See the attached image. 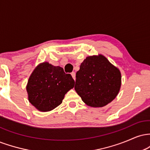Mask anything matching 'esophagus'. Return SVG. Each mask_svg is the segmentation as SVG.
I'll return each mask as SVG.
<instances>
[{
  "label": "esophagus",
  "instance_id": "esophagus-1",
  "mask_svg": "<svg viewBox=\"0 0 150 150\" xmlns=\"http://www.w3.org/2000/svg\"><path fill=\"white\" fill-rule=\"evenodd\" d=\"M71 75H72V77H73V78L74 79V80H75V72H73V73H71Z\"/></svg>",
  "mask_w": 150,
  "mask_h": 150
}]
</instances>
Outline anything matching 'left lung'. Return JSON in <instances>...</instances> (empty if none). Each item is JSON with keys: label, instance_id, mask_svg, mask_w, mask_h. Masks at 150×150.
<instances>
[{"label": "left lung", "instance_id": "1", "mask_svg": "<svg viewBox=\"0 0 150 150\" xmlns=\"http://www.w3.org/2000/svg\"><path fill=\"white\" fill-rule=\"evenodd\" d=\"M121 85L119 70L104 56H89L76 73L75 89L92 107H103L116 98Z\"/></svg>", "mask_w": 150, "mask_h": 150}]
</instances>
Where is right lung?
Instances as JSON below:
<instances>
[{
	"instance_id": "obj_1",
	"label": "right lung",
	"mask_w": 150,
	"mask_h": 150,
	"mask_svg": "<svg viewBox=\"0 0 150 150\" xmlns=\"http://www.w3.org/2000/svg\"><path fill=\"white\" fill-rule=\"evenodd\" d=\"M74 85L70 74L65 73L61 67L45 62L38 65L29 79V101L39 111H51L61 104L65 94Z\"/></svg>"
}]
</instances>
